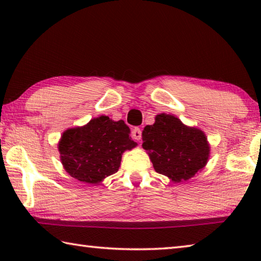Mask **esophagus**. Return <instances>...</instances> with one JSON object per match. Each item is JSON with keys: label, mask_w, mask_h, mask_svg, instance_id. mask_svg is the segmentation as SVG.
<instances>
[{"label": "esophagus", "mask_w": 261, "mask_h": 261, "mask_svg": "<svg viewBox=\"0 0 261 261\" xmlns=\"http://www.w3.org/2000/svg\"><path fill=\"white\" fill-rule=\"evenodd\" d=\"M132 137H134V139H136V140H140L141 130L139 129V127H135L134 131H132Z\"/></svg>", "instance_id": "obj_1"}]
</instances>
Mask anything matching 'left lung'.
Segmentation results:
<instances>
[{"mask_svg": "<svg viewBox=\"0 0 261 261\" xmlns=\"http://www.w3.org/2000/svg\"><path fill=\"white\" fill-rule=\"evenodd\" d=\"M143 141L156 173L174 182L193 177L208 159L210 147L204 132L185 126L173 115H158L153 125L145 126Z\"/></svg>", "mask_w": 261, "mask_h": 261, "instance_id": "left-lung-1", "label": "left lung"}]
</instances>
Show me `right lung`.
I'll use <instances>...</instances> for the list:
<instances>
[{
  "instance_id": "right-lung-1",
  "label": "right lung",
  "mask_w": 261,
  "mask_h": 261,
  "mask_svg": "<svg viewBox=\"0 0 261 261\" xmlns=\"http://www.w3.org/2000/svg\"><path fill=\"white\" fill-rule=\"evenodd\" d=\"M136 145L124 121L114 122L108 116H100L85 126L65 131L59 149L61 161L72 177L98 184L116 173L122 153Z\"/></svg>"
}]
</instances>
